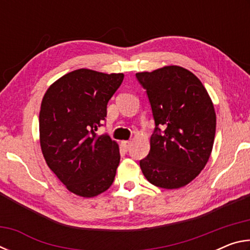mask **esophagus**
<instances>
[{
	"mask_svg": "<svg viewBox=\"0 0 250 250\" xmlns=\"http://www.w3.org/2000/svg\"><path fill=\"white\" fill-rule=\"evenodd\" d=\"M121 145H122V146H124V149L128 150L129 147L131 146V141H122Z\"/></svg>",
	"mask_w": 250,
	"mask_h": 250,
	"instance_id": "esophagus-1",
	"label": "esophagus"
}]
</instances>
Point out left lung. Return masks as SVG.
I'll list each match as a JSON object with an SVG mask.
<instances>
[{"label": "left lung", "mask_w": 250, "mask_h": 250, "mask_svg": "<svg viewBox=\"0 0 250 250\" xmlns=\"http://www.w3.org/2000/svg\"><path fill=\"white\" fill-rule=\"evenodd\" d=\"M146 90L155 129L150 152L140 161L146 179L158 188L188 185L209 159L216 115L201 80L180 66L135 74Z\"/></svg>", "instance_id": "left-lung-1"}]
</instances>
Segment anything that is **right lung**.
Wrapping results in <instances>:
<instances>
[{"mask_svg":"<svg viewBox=\"0 0 250 250\" xmlns=\"http://www.w3.org/2000/svg\"><path fill=\"white\" fill-rule=\"evenodd\" d=\"M124 74L77 69L45 92L40 111L44 159L67 189L94 197L111 186L120 162L119 146L96 132L107 117V104Z\"/></svg>","mask_w":250,"mask_h":250,"instance_id":"add662e5","label":"right lung"}]
</instances>
